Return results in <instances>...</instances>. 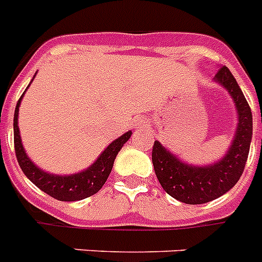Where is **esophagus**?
<instances>
[{
    "mask_svg": "<svg viewBox=\"0 0 262 262\" xmlns=\"http://www.w3.org/2000/svg\"><path fill=\"white\" fill-rule=\"evenodd\" d=\"M138 127H140V129H146V124L145 122H140V124H138Z\"/></svg>",
    "mask_w": 262,
    "mask_h": 262,
    "instance_id": "1",
    "label": "esophagus"
}]
</instances>
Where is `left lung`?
Returning <instances> with one entry per match:
<instances>
[{
    "mask_svg": "<svg viewBox=\"0 0 262 262\" xmlns=\"http://www.w3.org/2000/svg\"><path fill=\"white\" fill-rule=\"evenodd\" d=\"M214 82L226 89L238 118L233 141L222 159L206 165L188 164L157 140L153 144L152 163L161 187L168 195L187 205H203L231 190L241 178L250 149L253 118L245 95L225 66L220 67Z\"/></svg>",
    "mask_w": 262,
    "mask_h": 262,
    "instance_id": "1",
    "label": "left lung"
}]
</instances>
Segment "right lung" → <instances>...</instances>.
Here are the masks:
<instances>
[{"label":"right lung","instance_id":"right-lung-1","mask_svg":"<svg viewBox=\"0 0 262 262\" xmlns=\"http://www.w3.org/2000/svg\"><path fill=\"white\" fill-rule=\"evenodd\" d=\"M35 76H33V79H35ZM31 83L28 84V87L31 86ZM24 94L21 95V98L18 99L16 110H14L13 130L14 150H16L17 161H18V164H20L25 176L36 187H39L40 190L48 193L50 196L61 202L82 201L84 198H89L97 193L98 191L101 190L102 186L105 184L107 178H109L117 155L121 150V148L124 146L125 142L130 138L132 130L126 132V133H124L118 138H116L113 142H110L107 148L97 157V160L90 167H87L86 169L76 172V173H71V175H55V173H50V172L44 171L40 167H37L28 157L24 146H23L20 129H18V109H20L21 99H23Z\"/></svg>","mask_w":262,"mask_h":262}]
</instances>
